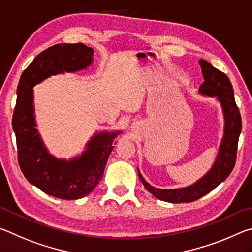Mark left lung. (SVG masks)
<instances>
[{"mask_svg": "<svg viewBox=\"0 0 252 252\" xmlns=\"http://www.w3.org/2000/svg\"><path fill=\"white\" fill-rule=\"evenodd\" d=\"M203 83L199 88V94L207 97H215L221 106L223 117V135L212 167L206 174L198 179L192 185L176 188V189H161L151 186L140 172L139 178L146 189L157 199L170 203L192 202L210 192L231 173L236 163L239 135L241 133V117L234 101L232 85L227 75L213 67L210 63L200 59Z\"/></svg>", "mask_w": 252, "mask_h": 252, "instance_id": "1", "label": "left lung"}]
</instances>
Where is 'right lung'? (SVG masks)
Masks as SVG:
<instances>
[{
	"label": "right lung",
	"instance_id": "right-lung-1",
	"mask_svg": "<svg viewBox=\"0 0 252 252\" xmlns=\"http://www.w3.org/2000/svg\"><path fill=\"white\" fill-rule=\"evenodd\" d=\"M94 50L83 43L55 44L33 60L21 75L12 126L18 144L19 164L31 185L52 197L76 200L88 195L103 176L113 142L122 130L93 133L81 155L57 158L43 142L35 119L34 90L50 76L87 70Z\"/></svg>",
	"mask_w": 252,
	"mask_h": 252
}]
</instances>
